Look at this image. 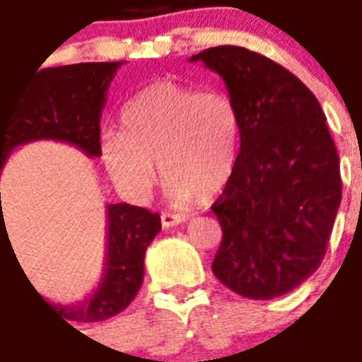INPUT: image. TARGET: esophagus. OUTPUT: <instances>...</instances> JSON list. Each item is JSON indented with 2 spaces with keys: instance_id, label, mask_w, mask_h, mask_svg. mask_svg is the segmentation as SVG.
Returning a JSON list of instances; mask_svg holds the SVG:
<instances>
[{
  "instance_id": "obj_1",
  "label": "esophagus",
  "mask_w": 362,
  "mask_h": 362,
  "mask_svg": "<svg viewBox=\"0 0 362 362\" xmlns=\"http://www.w3.org/2000/svg\"><path fill=\"white\" fill-rule=\"evenodd\" d=\"M186 221V216H180V214H169V211H161V225L165 228L175 227V225H180V223Z\"/></svg>"
}]
</instances>
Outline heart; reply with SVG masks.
I'll return each mask as SVG.
<instances>
[{
	"label": "heart",
	"instance_id": "heart-1",
	"mask_svg": "<svg viewBox=\"0 0 362 362\" xmlns=\"http://www.w3.org/2000/svg\"><path fill=\"white\" fill-rule=\"evenodd\" d=\"M240 151V120L228 96L158 81L122 107L120 132L100 141V158L120 189L145 201L158 165L175 202L216 195L230 180Z\"/></svg>",
	"mask_w": 362,
	"mask_h": 362
}]
</instances>
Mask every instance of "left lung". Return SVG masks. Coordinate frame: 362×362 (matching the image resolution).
<instances>
[{"label": "left lung", "mask_w": 362, "mask_h": 362, "mask_svg": "<svg viewBox=\"0 0 362 362\" xmlns=\"http://www.w3.org/2000/svg\"><path fill=\"white\" fill-rule=\"evenodd\" d=\"M189 61L221 76L240 120L236 169L211 204L223 228L211 272L243 298L284 296L324 260L342 199L324 111L301 79L247 48Z\"/></svg>", "instance_id": "1"}]
</instances>
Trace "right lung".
<instances>
[{"label": "right lung", "mask_w": 362, "mask_h": 362, "mask_svg": "<svg viewBox=\"0 0 362 362\" xmlns=\"http://www.w3.org/2000/svg\"><path fill=\"white\" fill-rule=\"evenodd\" d=\"M119 63H79L38 70L16 100L0 104V175L11 152L38 139L70 143L100 156V117ZM1 199V193H0ZM104 273L95 292L76 305L46 303L72 322H102L122 313L145 277L146 247L161 230L158 214L126 202L107 204ZM5 221L0 219V238ZM29 281V279H28ZM66 322V320H64Z\"/></svg>", "instance_id": "obj_1"}]
</instances>
